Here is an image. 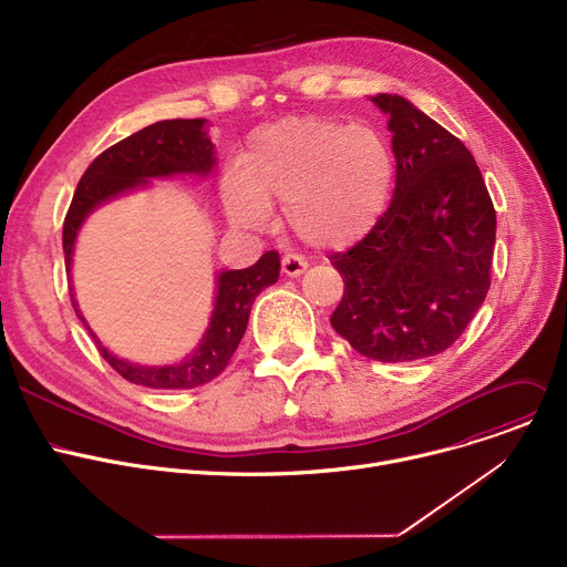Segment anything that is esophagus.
Masks as SVG:
<instances>
[{"mask_svg":"<svg viewBox=\"0 0 567 567\" xmlns=\"http://www.w3.org/2000/svg\"><path fill=\"white\" fill-rule=\"evenodd\" d=\"M308 269V261L298 255H285L282 257V274L289 278H298Z\"/></svg>","mask_w":567,"mask_h":567,"instance_id":"esophagus-1","label":"esophagus"}]
</instances>
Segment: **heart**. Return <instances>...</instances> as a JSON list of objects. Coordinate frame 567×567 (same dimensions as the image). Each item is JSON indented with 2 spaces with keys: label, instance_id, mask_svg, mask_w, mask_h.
Here are the masks:
<instances>
[{
  "label": "heart",
  "instance_id": "heart-1",
  "mask_svg": "<svg viewBox=\"0 0 567 567\" xmlns=\"http://www.w3.org/2000/svg\"><path fill=\"white\" fill-rule=\"evenodd\" d=\"M396 159L373 127L300 116L257 130L225 173L220 196L239 228L259 230L282 205L289 233L323 250L364 239L390 205Z\"/></svg>",
  "mask_w": 567,
  "mask_h": 567
}]
</instances>
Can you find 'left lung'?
Instances as JSON below:
<instances>
[{
    "instance_id": "obj_1",
    "label": "left lung",
    "mask_w": 567,
    "mask_h": 567,
    "mask_svg": "<svg viewBox=\"0 0 567 567\" xmlns=\"http://www.w3.org/2000/svg\"><path fill=\"white\" fill-rule=\"evenodd\" d=\"M390 116L396 188L375 228L330 264L344 280L332 328L364 358L410 362L446 351L489 289L497 214L461 138L401 95Z\"/></svg>"
}]
</instances>
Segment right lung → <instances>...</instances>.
<instances>
[{"mask_svg": "<svg viewBox=\"0 0 567 567\" xmlns=\"http://www.w3.org/2000/svg\"><path fill=\"white\" fill-rule=\"evenodd\" d=\"M203 118L192 121H162L147 125L141 132L106 147L102 155L82 175L78 192L72 196L70 209L63 220V252L65 269L70 271L72 248L84 218L102 203L116 198L130 188L147 184L150 177H171L179 173L209 175L216 157L214 145L205 132ZM280 276V255L276 250L264 252L252 267L241 271H220L216 303L212 312L209 328L200 347L186 360L171 367H141L125 362L109 353L100 339H95L86 319L78 310V300L70 289L72 308L93 334L102 358L116 369L125 381L153 390H192L200 388L228 367L235 355L241 337L248 326L250 308L255 296L274 285Z\"/></svg>", "mask_w": 567, "mask_h": 567, "instance_id": "1", "label": "right lung"}]
</instances>
